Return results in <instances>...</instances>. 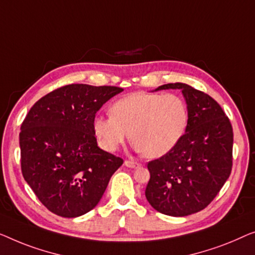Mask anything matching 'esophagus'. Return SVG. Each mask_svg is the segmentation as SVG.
<instances>
[{"label":"esophagus","mask_w":255,"mask_h":255,"mask_svg":"<svg viewBox=\"0 0 255 255\" xmlns=\"http://www.w3.org/2000/svg\"><path fill=\"white\" fill-rule=\"evenodd\" d=\"M125 165H126L127 167H131V168H135V167H138L139 165V163H137V162H134V160H130V159H127V160H125Z\"/></svg>","instance_id":"esophagus-1"}]
</instances>
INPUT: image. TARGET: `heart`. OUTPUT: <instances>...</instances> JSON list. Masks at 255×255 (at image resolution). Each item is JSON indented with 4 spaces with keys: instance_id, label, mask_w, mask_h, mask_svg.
Here are the masks:
<instances>
[{
    "instance_id": "b5f03b06",
    "label": "heart",
    "mask_w": 255,
    "mask_h": 255,
    "mask_svg": "<svg viewBox=\"0 0 255 255\" xmlns=\"http://www.w3.org/2000/svg\"><path fill=\"white\" fill-rule=\"evenodd\" d=\"M111 113L93 120L100 145L107 151H116L130 138L131 132L136 150L149 158L170 152L188 123L187 106L174 93H130L114 103Z\"/></svg>"
}]
</instances>
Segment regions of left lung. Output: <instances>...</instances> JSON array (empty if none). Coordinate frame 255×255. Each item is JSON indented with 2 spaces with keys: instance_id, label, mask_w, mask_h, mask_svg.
Instances as JSON below:
<instances>
[{
  "instance_id": "left-lung-1",
  "label": "left lung",
  "mask_w": 255,
  "mask_h": 255,
  "mask_svg": "<svg viewBox=\"0 0 255 255\" xmlns=\"http://www.w3.org/2000/svg\"><path fill=\"white\" fill-rule=\"evenodd\" d=\"M166 89L181 90L188 123L178 144L148 163L145 198L159 213L182 217L204 209L230 177L234 130L209 95L184 83L164 84L156 91Z\"/></svg>"
}]
</instances>
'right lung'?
Masks as SVG:
<instances>
[{"label":"right lung","instance_id":"right-lung-1","mask_svg":"<svg viewBox=\"0 0 255 255\" xmlns=\"http://www.w3.org/2000/svg\"><path fill=\"white\" fill-rule=\"evenodd\" d=\"M118 87L69 84L31 107L20 126V167L25 181L49 211L78 217L102 199L124 159L97 145L93 120Z\"/></svg>","mask_w":255,"mask_h":255}]
</instances>
